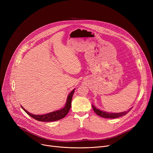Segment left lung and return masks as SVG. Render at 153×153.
Instances as JSON below:
<instances>
[{
	"label": "left lung",
	"mask_w": 153,
	"mask_h": 153,
	"mask_svg": "<svg viewBox=\"0 0 153 153\" xmlns=\"http://www.w3.org/2000/svg\"><path fill=\"white\" fill-rule=\"evenodd\" d=\"M92 108H93L94 111L96 113V114L98 115L99 116H100L101 117L105 118H118L120 117L124 116V115H126L131 109V108L130 109H129L127 111L120 112V113H110V112H108V111H102L99 109H97L93 105H92Z\"/></svg>",
	"instance_id": "8db88e82"
}]
</instances>
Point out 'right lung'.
Segmentation results:
<instances>
[{"instance_id": "right-lung-1", "label": "right lung", "mask_w": 153, "mask_h": 153, "mask_svg": "<svg viewBox=\"0 0 153 153\" xmlns=\"http://www.w3.org/2000/svg\"><path fill=\"white\" fill-rule=\"evenodd\" d=\"M75 89H74L68 95L65 106L60 110H56L53 112H50V113H48L44 115H34V114L29 113V112L27 111L22 106L21 107L23 108V110L25 111L28 115H30L32 118H33L34 119L38 120V121L47 122L57 121V120H61L64 117H65L66 115L68 114V112L69 111V110L71 107V100L72 98V95L74 94Z\"/></svg>"}]
</instances>
